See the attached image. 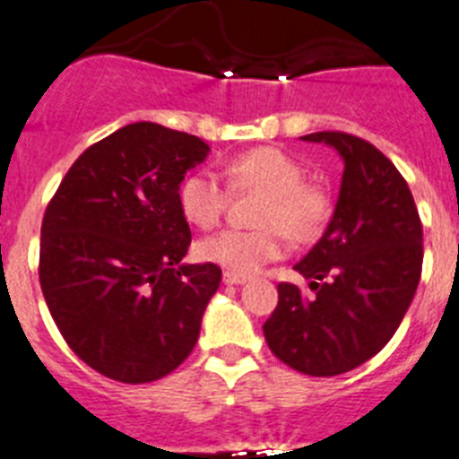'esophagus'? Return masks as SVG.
<instances>
[{
	"label": "esophagus",
	"mask_w": 459,
	"mask_h": 459,
	"mask_svg": "<svg viewBox=\"0 0 459 459\" xmlns=\"http://www.w3.org/2000/svg\"><path fill=\"white\" fill-rule=\"evenodd\" d=\"M223 282L226 284H245L247 282V275H240V273H223Z\"/></svg>",
	"instance_id": "esophagus-1"
}]
</instances>
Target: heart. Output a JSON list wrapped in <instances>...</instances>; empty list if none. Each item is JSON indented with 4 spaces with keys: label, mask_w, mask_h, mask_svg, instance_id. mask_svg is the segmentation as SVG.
<instances>
[{
    "label": "heart",
    "mask_w": 459,
    "mask_h": 459,
    "mask_svg": "<svg viewBox=\"0 0 459 459\" xmlns=\"http://www.w3.org/2000/svg\"><path fill=\"white\" fill-rule=\"evenodd\" d=\"M230 188L264 194L256 221L264 229H223L195 245L198 259L230 273L259 271L282 256V230L294 240L313 238L329 214V198L319 186L306 184V172L289 153L261 146L226 163ZM229 205V186L214 172H194L179 186V207L198 229H212Z\"/></svg>",
    "instance_id": "b5f03b06"
}]
</instances>
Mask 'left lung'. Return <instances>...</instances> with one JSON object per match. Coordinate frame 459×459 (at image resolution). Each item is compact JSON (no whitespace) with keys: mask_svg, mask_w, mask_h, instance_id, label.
Instances as JSON below:
<instances>
[{"mask_svg":"<svg viewBox=\"0 0 459 459\" xmlns=\"http://www.w3.org/2000/svg\"><path fill=\"white\" fill-rule=\"evenodd\" d=\"M301 140L336 149L345 170L325 236L294 265L313 291L277 284L264 336L287 367L329 378L371 359L402 325L422 273V223L406 179L367 140L331 130Z\"/></svg>","mask_w":459,"mask_h":459,"instance_id":"1","label":"left lung"}]
</instances>
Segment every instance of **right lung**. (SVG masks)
Wrapping results in <instances>:
<instances>
[{"mask_svg": "<svg viewBox=\"0 0 459 459\" xmlns=\"http://www.w3.org/2000/svg\"><path fill=\"white\" fill-rule=\"evenodd\" d=\"M207 153L195 134L130 123L88 146L46 207V306L69 348L107 378H163L198 342L221 268L182 264L191 229L179 186Z\"/></svg>", "mask_w": 459, "mask_h": 459, "instance_id": "add662e5", "label": "right lung"}]
</instances>
